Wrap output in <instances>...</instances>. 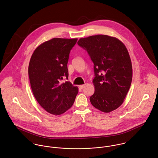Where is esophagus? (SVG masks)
<instances>
[{"label":"esophagus","instance_id":"obj_1","mask_svg":"<svg viewBox=\"0 0 158 158\" xmlns=\"http://www.w3.org/2000/svg\"><path fill=\"white\" fill-rule=\"evenodd\" d=\"M85 85H86V84H85V85H80L79 86V88H80V89H83L85 87Z\"/></svg>","mask_w":158,"mask_h":158}]
</instances>
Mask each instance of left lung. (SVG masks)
I'll return each mask as SVG.
<instances>
[{
    "mask_svg": "<svg viewBox=\"0 0 158 158\" xmlns=\"http://www.w3.org/2000/svg\"><path fill=\"white\" fill-rule=\"evenodd\" d=\"M77 43L88 52L94 64L91 104L103 113L116 110L123 103L132 81V64L127 47L118 39L103 35L80 38Z\"/></svg>",
    "mask_w": 158,
    "mask_h": 158,
    "instance_id": "obj_1",
    "label": "left lung"
}]
</instances>
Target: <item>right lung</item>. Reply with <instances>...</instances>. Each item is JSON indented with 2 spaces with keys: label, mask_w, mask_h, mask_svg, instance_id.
Wrapping results in <instances>:
<instances>
[{
  "label": "right lung",
  "mask_w": 158,
  "mask_h": 158,
  "mask_svg": "<svg viewBox=\"0 0 158 158\" xmlns=\"http://www.w3.org/2000/svg\"><path fill=\"white\" fill-rule=\"evenodd\" d=\"M77 38H53L39 45L33 53L28 76L33 95L41 106L53 115L65 113L73 104L77 86L68 79V63L70 50Z\"/></svg>",
  "instance_id": "1"
}]
</instances>
